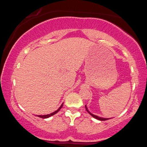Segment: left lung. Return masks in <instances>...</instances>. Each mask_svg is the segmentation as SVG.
I'll return each instance as SVG.
<instances>
[{"label":"left lung","instance_id":"obj_1","mask_svg":"<svg viewBox=\"0 0 147 147\" xmlns=\"http://www.w3.org/2000/svg\"><path fill=\"white\" fill-rule=\"evenodd\" d=\"M85 107H86V111H88V112L90 114V115H91V116H93L94 118H95V119H98V120H100V121H106V120H108V119H108V118H102V117H98V116H96V115H93V113H91L90 111H89V110H88V108H87V106H86V105H85Z\"/></svg>","mask_w":147,"mask_h":147}]
</instances>
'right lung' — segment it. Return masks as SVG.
<instances>
[{
	"label": "right lung",
	"instance_id": "obj_1",
	"mask_svg": "<svg viewBox=\"0 0 147 147\" xmlns=\"http://www.w3.org/2000/svg\"><path fill=\"white\" fill-rule=\"evenodd\" d=\"M63 103L61 104V106L59 107V108L57 109L56 111H54V112H53V113H51V114H49V115H38V117H41V118H42V119H47V118H49V117H51V116H53V115H54V114H56V113H58V111H59V109H60L62 107H63Z\"/></svg>",
	"mask_w": 147,
	"mask_h": 147
}]
</instances>
